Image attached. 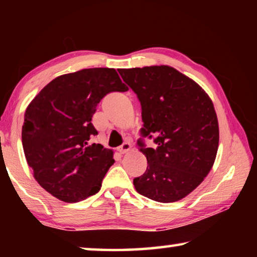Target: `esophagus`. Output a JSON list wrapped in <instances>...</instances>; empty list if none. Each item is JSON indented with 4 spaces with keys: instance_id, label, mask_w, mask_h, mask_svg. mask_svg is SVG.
I'll return each mask as SVG.
<instances>
[{
    "instance_id": "esophagus-1",
    "label": "esophagus",
    "mask_w": 257,
    "mask_h": 257,
    "mask_svg": "<svg viewBox=\"0 0 257 257\" xmlns=\"http://www.w3.org/2000/svg\"><path fill=\"white\" fill-rule=\"evenodd\" d=\"M130 150H132V145H130V143H128V142L123 143L122 145L118 147V151L120 152L121 154H125V153H128V152H129Z\"/></svg>"
}]
</instances>
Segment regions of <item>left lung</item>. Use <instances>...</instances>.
Returning a JSON list of instances; mask_svg holds the SVG:
<instances>
[{"mask_svg":"<svg viewBox=\"0 0 257 257\" xmlns=\"http://www.w3.org/2000/svg\"><path fill=\"white\" fill-rule=\"evenodd\" d=\"M118 71L141 102L142 136H155V149L138 141L147 168L134 179L135 188L160 203L180 201L201 185L216 158L219 123L211 98L172 67Z\"/></svg>","mask_w":257,"mask_h":257,"instance_id":"1","label":"left lung"}]
</instances>
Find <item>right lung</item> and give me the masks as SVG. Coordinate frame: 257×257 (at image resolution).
Returning <instances> with one entry per match:
<instances>
[{
    "instance_id": "right-lung-1",
    "label": "right lung",
    "mask_w": 257,
    "mask_h": 257,
    "mask_svg": "<svg viewBox=\"0 0 257 257\" xmlns=\"http://www.w3.org/2000/svg\"><path fill=\"white\" fill-rule=\"evenodd\" d=\"M114 69L92 68L56 77L25 112L23 147L34 178L67 203L84 201L101 189L114 163L112 150L88 144L97 104L111 92H125Z\"/></svg>"
}]
</instances>
